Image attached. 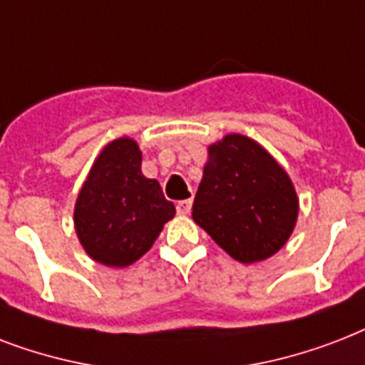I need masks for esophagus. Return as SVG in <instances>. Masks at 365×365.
I'll use <instances>...</instances> for the list:
<instances>
[{"label":"esophagus","instance_id":"esophagus-1","mask_svg":"<svg viewBox=\"0 0 365 365\" xmlns=\"http://www.w3.org/2000/svg\"><path fill=\"white\" fill-rule=\"evenodd\" d=\"M192 209V197L190 200H182V202L177 203V213L179 215H188Z\"/></svg>","mask_w":365,"mask_h":365}]
</instances>
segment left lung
Returning <instances> with one entry per match:
<instances>
[{"instance_id": "left-lung-1", "label": "left lung", "mask_w": 365, "mask_h": 365, "mask_svg": "<svg viewBox=\"0 0 365 365\" xmlns=\"http://www.w3.org/2000/svg\"><path fill=\"white\" fill-rule=\"evenodd\" d=\"M299 196L289 175L253 138L230 133L209 144L192 219L236 261L276 255L293 234Z\"/></svg>"}]
</instances>
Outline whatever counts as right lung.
I'll use <instances>...</instances> for the list:
<instances>
[{"instance_id":"obj_1","label":"right lung","mask_w":365,"mask_h":365,"mask_svg":"<svg viewBox=\"0 0 365 365\" xmlns=\"http://www.w3.org/2000/svg\"><path fill=\"white\" fill-rule=\"evenodd\" d=\"M137 140L120 137L95 158L74 207L81 247L104 267L125 268L150 250L175 217L156 179L140 171Z\"/></svg>"}]
</instances>
